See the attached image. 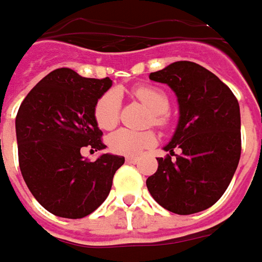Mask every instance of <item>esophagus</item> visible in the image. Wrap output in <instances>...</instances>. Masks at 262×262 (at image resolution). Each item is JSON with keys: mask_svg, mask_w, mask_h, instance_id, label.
Returning a JSON list of instances; mask_svg holds the SVG:
<instances>
[{"mask_svg": "<svg viewBox=\"0 0 262 262\" xmlns=\"http://www.w3.org/2000/svg\"><path fill=\"white\" fill-rule=\"evenodd\" d=\"M126 162H127V163H136V162H138V158H136V156H126Z\"/></svg>", "mask_w": 262, "mask_h": 262, "instance_id": "obj_1", "label": "esophagus"}]
</instances>
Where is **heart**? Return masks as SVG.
Masks as SVG:
<instances>
[{"label":"heart","mask_w":262,"mask_h":262,"mask_svg":"<svg viewBox=\"0 0 262 262\" xmlns=\"http://www.w3.org/2000/svg\"><path fill=\"white\" fill-rule=\"evenodd\" d=\"M133 96L142 101L150 110L149 123L156 127H166L169 124V96L163 90L154 86H136ZM120 117V96L115 90L103 93L96 101L94 119L100 129L110 130L119 122ZM156 143V133L154 130H132L119 129L107 138L108 149L119 155H138Z\"/></svg>","instance_id":"heart-1"}]
</instances>
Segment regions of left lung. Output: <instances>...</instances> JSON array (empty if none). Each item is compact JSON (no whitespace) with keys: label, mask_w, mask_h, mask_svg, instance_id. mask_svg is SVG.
I'll return each mask as SVG.
<instances>
[{"label":"left lung","mask_w":262,"mask_h":262,"mask_svg":"<svg viewBox=\"0 0 262 262\" xmlns=\"http://www.w3.org/2000/svg\"><path fill=\"white\" fill-rule=\"evenodd\" d=\"M149 79L166 83L178 96L179 123L158 158L146 186L154 199L178 215L212 206L227 191L241 156L238 100L213 73L192 61H176ZM175 148L181 154H174ZM174 154L176 160H172Z\"/></svg>","instance_id":"left-lung-1"}]
</instances>
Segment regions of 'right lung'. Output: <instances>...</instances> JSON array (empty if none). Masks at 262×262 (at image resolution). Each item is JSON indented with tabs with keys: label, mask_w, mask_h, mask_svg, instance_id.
Instances as JSON below:
<instances>
[{
	"label": "right lung",
	"mask_w": 262,
	"mask_h": 262,
	"mask_svg": "<svg viewBox=\"0 0 262 262\" xmlns=\"http://www.w3.org/2000/svg\"><path fill=\"white\" fill-rule=\"evenodd\" d=\"M112 80L81 77L71 69H57L27 94L15 117L18 163L38 204L61 218L79 220L107 198L123 156L101 155L83 159L80 150H101L103 133L94 106Z\"/></svg>",
	"instance_id": "1"
}]
</instances>
